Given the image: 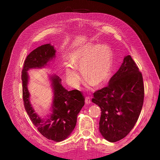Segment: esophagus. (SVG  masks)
<instances>
[{
    "instance_id": "1",
    "label": "esophagus",
    "mask_w": 160,
    "mask_h": 160,
    "mask_svg": "<svg viewBox=\"0 0 160 160\" xmlns=\"http://www.w3.org/2000/svg\"><path fill=\"white\" fill-rule=\"evenodd\" d=\"M85 102H86V104H89L91 103V98H90L89 97H86Z\"/></svg>"
}]
</instances>
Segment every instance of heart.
<instances>
[{
    "instance_id": "1",
    "label": "heart",
    "mask_w": 160,
    "mask_h": 160,
    "mask_svg": "<svg viewBox=\"0 0 160 160\" xmlns=\"http://www.w3.org/2000/svg\"><path fill=\"white\" fill-rule=\"evenodd\" d=\"M65 65L67 77L72 83L80 79L77 68H81L83 78L90 84L97 86L104 82L110 74L112 52L106 45H87L74 50Z\"/></svg>"
}]
</instances>
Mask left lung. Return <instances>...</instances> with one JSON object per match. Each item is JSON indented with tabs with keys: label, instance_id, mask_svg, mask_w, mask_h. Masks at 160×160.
I'll list each match as a JSON object with an SVG mask.
<instances>
[{
	"label": "left lung",
	"instance_id": "8db88e82",
	"mask_svg": "<svg viewBox=\"0 0 160 160\" xmlns=\"http://www.w3.org/2000/svg\"><path fill=\"white\" fill-rule=\"evenodd\" d=\"M142 76L128 55L108 86L96 91L92 102L101 109L99 131L104 139L118 141L127 136L136 124L144 100Z\"/></svg>",
	"mask_w": 160,
	"mask_h": 160
}]
</instances>
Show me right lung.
<instances>
[{
  "label": "right lung",
  "mask_w": 160,
  "mask_h": 160,
  "mask_svg": "<svg viewBox=\"0 0 160 160\" xmlns=\"http://www.w3.org/2000/svg\"><path fill=\"white\" fill-rule=\"evenodd\" d=\"M56 50L50 44L41 45L32 51L24 61L22 70V98L25 110L30 120L41 135L48 139L60 142L71 133L77 124V115L85 104L82 92L74 89L68 91L61 84V79L56 75L50 77L54 93L52 113L48 119H43L35 113L30 102L28 90L27 71L33 68H41L54 58Z\"/></svg>",
  "instance_id": "obj_1"
}]
</instances>
